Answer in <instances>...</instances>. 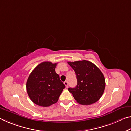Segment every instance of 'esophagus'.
<instances>
[{
	"label": "esophagus",
	"mask_w": 131,
	"mask_h": 131,
	"mask_svg": "<svg viewBox=\"0 0 131 131\" xmlns=\"http://www.w3.org/2000/svg\"><path fill=\"white\" fill-rule=\"evenodd\" d=\"M64 84H65V85L66 88L68 87V81H65V82H64Z\"/></svg>",
	"instance_id": "1"
}]
</instances>
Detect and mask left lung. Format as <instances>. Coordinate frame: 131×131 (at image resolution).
Masks as SVG:
<instances>
[{"label":"left lung","mask_w":131,"mask_h":131,"mask_svg":"<svg viewBox=\"0 0 131 131\" xmlns=\"http://www.w3.org/2000/svg\"><path fill=\"white\" fill-rule=\"evenodd\" d=\"M74 70L77 84L68 90L77 103L89 105L101 98L105 88V79L100 69L90 61L83 60L68 62Z\"/></svg>","instance_id":"1"}]
</instances>
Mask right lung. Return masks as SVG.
<instances>
[{"label":"right lung","mask_w":131,"mask_h":131,"mask_svg":"<svg viewBox=\"0 0 131 131\" xmlns=\"http://www.w3.org/2000/svg\"><path fill=\"white\" fill-rule=\"evenodd\" d=\"M57 63L44 62L31 72L26 82V91L34 103L48 107L57 102L65 85L55 72Z\"/></svg>","instance_id":"obj_1"}]
</instances>
